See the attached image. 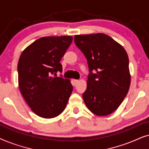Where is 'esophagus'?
I'll return each instance as SVG.
<instances>
[{
  "mask_svg": "<svg viewBox=\"0 0 149 149\" xmlns=\"http://www.w3.org/2000/svg\"><path fill=\"white\" fill-rule=\"evenodd\" d=\"M79 82V80H76V79H74V83H75V84H77Z\"/></svg>",
  "mask_w": 149,
  "mask_h": 149,
  "instance_id": "34e87169",
  "label": "esophagus"
}]
</instances>
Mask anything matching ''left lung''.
Returning <instances> with one entry per match:
<instances>
[{
  "label": "left lung",
  "mask_w": 149,
  "mask_h": 149,
  "mask_svg": "<svg viewBox=\"0 0 149 149\" xmlns=\"http://www.w3.org/2000/svg\"><path fill=\"white\" fill-rule=\"evenodd\" d=\"M74 40L87 58L90 72L83 100L95 115H109L118 109L129 91L131 75L127 52L103 33L75 35Z\"/></svg>",
  "instance_id": "obj_1"
}]
</instances>
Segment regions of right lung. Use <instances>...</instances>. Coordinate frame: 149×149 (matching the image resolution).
I'll list each match as a JSON object with an SVG mask.
<instances>
[{
  "label": "right lung",
  "instance_id": "add662e5",
  "mask_svg": "<svg viewBox=\"0 0 149 149\" xmlns=\"http://www.w3.org/2000/svg\"><path fill=\"white\" fill-rule=\"evenodd\" d=\"M72 41L70 36L40 38L19 57L20 92L32 111L40 117L51 119L60 115L72 93L70 80L54 76L62 71L60 62Z\"/></svg>",
  "mask_w": 149,
  "mask_h": 149
}]
</instances>
